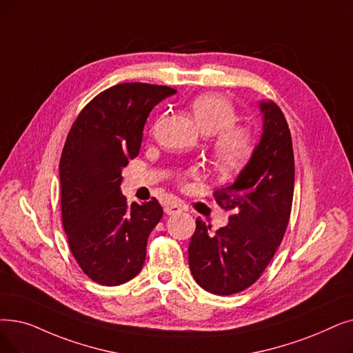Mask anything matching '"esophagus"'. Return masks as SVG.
Returning a JSON list of instances; mask_svg holds the SVG:
<instances>
[{
    "mask_svg": "<svg viewBox=\"0 0 353 353\" xmlns=\"http://www.w3.org/2000/svg\"><path fill=\"white\" fill-rule=\"evenodd\" d=\"M183 210H185V208H183L180 203H170L164 208V212L167 214H177V213H181Z\"/></svg>",
    "mask_w": 353,
    "mask_h": 353,
    "instance_id": "obj_1",
    "label": "esophagus"
}]
</instances>
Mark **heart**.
Listing matches in <instances>:
<instances>
[{
    "instance_id": "obj_1",
    "label": "heart",
    "mask_w": 353,
    "mask_h": 353,
    "mask_svg": "<svg viewBox=\"0 0 353 353\" xmlns=\"http://www.w3.org/2000/svg\"><path fill=\"white\" fill-rule=\"evenodd\" d=\"M190 110L199 128L214 134L213 160L221 172H234L250 159L254 137L248 128L234 125L236 111L231 101L219 94H205L192 101Z\"/></svg>"
}]
</instances>
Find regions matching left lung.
I'll use <instances>...</instances> for the list:
<instances>
[{"mask_svg": "<svg viewBox=\"0 0 353 353\" xmlns=\"http://www.w3.org/2000/svg\"><path fill=\"white\" fill-rule=\"evenodd\" d=\"M263 134L236 180L213 193L231 212L226 226L212 231L201 218L189 245L196 283L229 296L252 285L280 247L294 192V154L288 124L272 101L259 102Z\"/></svg>", "mask_w": 353, "mask_h": 353, "instance_id": "1", "label": "left lung"}]
</instances>
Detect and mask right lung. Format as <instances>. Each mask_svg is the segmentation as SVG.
<instances>
[{
	"label": "right lung",
	"instance_id": "add662e5",
	"mask_svg": "<svg viewBox=\"0 0 353 353\" xmlns=\"http://www.w3.org/2000/svg\"><path fill=\"white\" fill-rule=\"evenodd\" d=\"M176 92L140 82L115 85L85 106L68 134L59 164L63 228L76 263L101 285L124 284L144 265L163 208L156 197L128 206L121 172L139 156L151 110Z\"/></svg>",
	"mask_w": 353,
	"mask_h": 353
}]
</instances>
